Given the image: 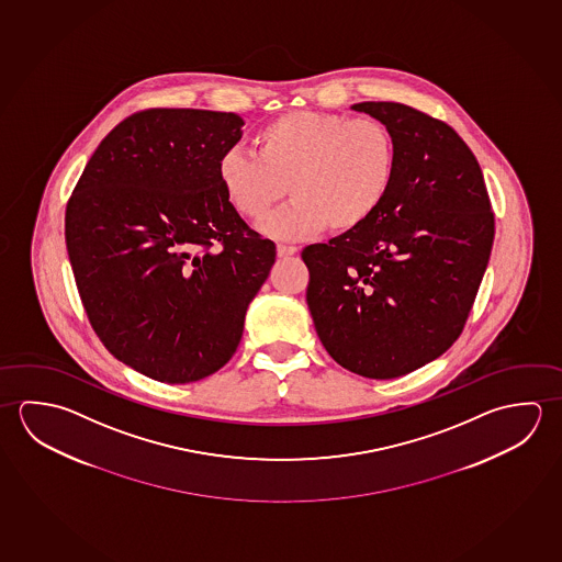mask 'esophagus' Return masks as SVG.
Here are the masks:
<instances>
[{
	"label": "esophagus",
	"mask_w": 562,
	"mask_h": 562,
	"mask_svg": "<svg viewBox=\"0 0 562 562\" xmlns=\"http://www.w3.org/2000/svg\"><path fill=\"white\" fill-rule=\"evenodd\" d=\"M299 248L296 246H285V244H277V256L279 257H289L295 256Z\"/></svg>",
	"instance_id": "obj_1"
}]
</instances>
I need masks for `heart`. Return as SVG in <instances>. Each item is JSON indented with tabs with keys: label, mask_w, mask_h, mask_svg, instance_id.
Masks as SVG:
<instances>
[{
	"label": "heart",
	"mask_w": 562,
	"mask_h": 562,
	"mask_svg": "<svg viewBox=\"0 0 562 562\" xmlns=\"http://www.w3.org/2000/svg\"><path fill=\"white\" fill-rule=\"evenodd\" d=\"M397 147L390 127L370 117L293 110L261 125L251 155L226 151L216 165L220 189L241 218H266L289 194L295 202L266 220L277 238H299L326 228L352 234L390 196Z\"/></svg>",
	"instance_id": "b5f03b06"
}]
</instances>
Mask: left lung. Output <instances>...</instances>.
Segmentation results:
<instances>
[{
    "mask_svg": "<svg viewBox=\"0 0 562 562\" xmlns=\"http://www.w3.org/2000/svg\"><path fill=\"white\" fill-rule=\"evenodd\" d=\"M352 108L390 127L395 182L366 226L303 249L306 303L334 362L391 380L442 356L464 330L494 212L474 153L450 125L397 102Z\"/></svg>",
    "mask_w": 562,
    "mask_h": 562,
    "instance_id": "left-lung-1",
    "label": "left lung"
}]
</instances>
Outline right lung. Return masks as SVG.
Segmentation results:
<instances>
[{
  "instance_id": "right-lung-1",
  "label": "right lung",
  "mask_w": 562,
  "mask_h": 562,
  "mask_svg": "<svg viewBox=\"0 0 562 562\" xmlns=\"http://www.w3.org/2000/svg\"><path fill=\"white\" fill-rule=\"evenodd\" d=\"M232 112L151 108L98 145L68 199L65 239L105 350L162 383L236 352L276 246L229 206L216 165L241 137Z\"/></svg>"
}]
</instances>
